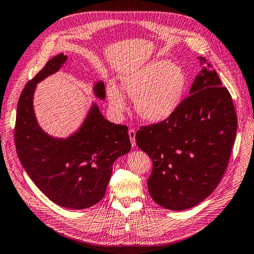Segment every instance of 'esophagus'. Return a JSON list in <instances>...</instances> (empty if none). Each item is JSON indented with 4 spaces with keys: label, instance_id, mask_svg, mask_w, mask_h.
Here are the masks:
<instances>
[{
    "label": "esophagus",
    "instance_id": "34e87169",
    "mask_svg": "<svg viewBox=\"0 0 254 254\" xmlns=\"http://www.w3.org/2000/svg\"><path fill=\"white\" fill-rule=\"evenodd\" d=\"M135 131L131 128V130H128V136H130V140H131V144L133 147L136 146V142H135Z\"/></svg>",
    "mask_w": 254,
    "mask_h": 254
}]
</instances>
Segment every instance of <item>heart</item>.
Wrapping results in <instances>:
<instances>
[{
  "mask_svg": "<svg viewBox=\"0 0 254 254\" xmlns=\"http://www.w3.org/2000/svg\"><path fill=\"white\" fill-rule=\"evenodd\" d=\"M190 88L183 68L167 59H153L120 74V89L109 86V104L113 111H127L126 96L134 99L138 117L150 123H162L181 108Z\"/></svg>",
  "mask_w": 254,
  "mask_h": 254,
  "instance_id": "obj_1",
  "label": "heart"
}]
</instances>
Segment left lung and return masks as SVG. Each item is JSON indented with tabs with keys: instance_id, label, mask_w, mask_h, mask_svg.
<instances>
[{
	"instance_id": "8db88e82",
	"label": "left lung",
	"mask_w": 254,
	"mask_h": 254,
	"mask_svg": "<svg viewBox=\"0 0 254 254\" xmlns=\"http://www.w3.org/2000/svg\"><path fill=\"white\" fill-rule=\"evenodd\" d=\"M190 97L168 120L144 127L137 146L152 158L147 187L153 200L174 211L190 209L216 190L237 134L232 99L203 57Z\"/></svg>"
}]
</instances>
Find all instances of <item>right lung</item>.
Wrapping results in <instances>:
<instances>
[{
    "label": "right lung",
    "mask_w": 254,
    "mask_h": 254,
    "mask_svg": "<svg viewBox=\"0 0 254 254\" xmlns=\"http://www.w3.org/2000/svg\"><path fill=\"white\" fill-rule=\"evenodd\" d=\"M68 57L59 54L27 82L17 103L15 146L22 166L39 190L67 209H86L106 195L112 166L131 150L127 127L108 121L92 102L81 126L67 137L45 132L34 110L37 83L56 73ZM94 97L104 100L102 80L93 83Z\"/></svg>",
    "instance_id": "add662e5"
}]
</instances>
